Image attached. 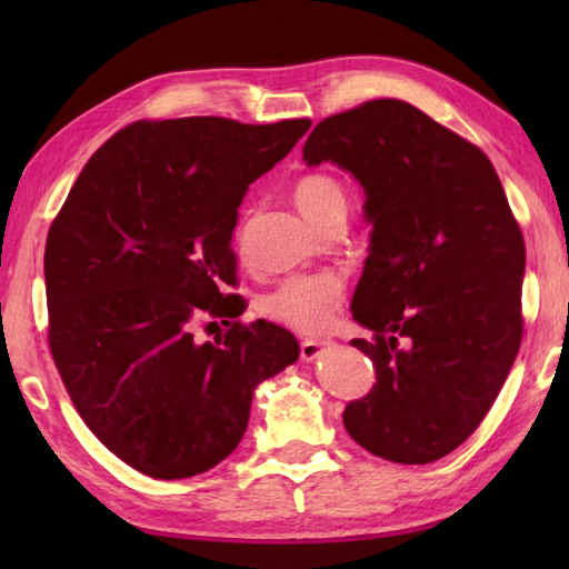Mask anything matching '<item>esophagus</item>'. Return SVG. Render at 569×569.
Wrapping results in <instances>:
<instances>
[{"label": "esophagus", "mask_w": 569, "mask_h": 569, "mask_svg": "<svg viewBox=\"0 0 569 569\" xmlns=\"http://www.w3.org/2000/svg\"><path fill=\"white\" fill-rule=\"evenodd\" d=\"M322 347H325V342H320V340H300V359H306V361L318 359L322 355Z\"/></svg>", "instance_id": "esophagus-1"}]
</instances>
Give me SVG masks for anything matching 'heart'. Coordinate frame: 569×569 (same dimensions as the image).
Segmentation results:
<instances>
[{
	"instance_id": "heart-1",
	"label": "heart",
	"mask_w": 569,
	"mask_h": 569,
	"mask_svg": "<svg viewBox=\"0 0 569 569\" xmlns=\"http://www.w3.org/2000/svg\"><path fill=\"white\" fill-rule=\"evenodd\" d=\"M293 198L308 220L325 224L332 214L345 212V188L325 173L303 176L293 186ZM234 244H241V227L234 232ZM347 293V278L337 271L300 273L271 288L261 296L259 312L273 322L288 325L300 332H320L335 320Z\"/></svg>"
}]
</instances>
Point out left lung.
<instances>
[{
    "label": "left lung",
    "instance_id": "1",
    "mask_svg": "<svg viewBox=\"0 0 569 569\" xmlns=\"http://www.w3.org/2000/svg\"><path fill=\"white\" fill-rule=\"evenodd\" d=\"M367 190L373 224L352 340L377 383L342 420L357 445L398 465L457 450L497 401L523 340L526 244L487 153L403 100L332 114L303 147Z\"/></svg>",
    "mask_w": 569,
    "mask_h": 569
}]
</instances>
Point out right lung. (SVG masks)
<instances>
[{
  "mask_svg": "<svg viewBox=\"0 0 569 569\" xmlns=\"http://www.w3.org/2000/svg\"><path fill=\"white\" fill-rule=\"evenodd\" d=\"M310 119H139L84 163L48 229V347L94 438L153 479H186L232 455L253 389L298 359L273 322L237 320L232 232L253 180ZM228 330L198 343L191 328ZM217 325V322H210Z\"/></svg>",
  "mask_w": 569,
  "mask_h": 569,
  "instance_id": "right-lung-1",
  "label": "right lung"
}]
</instances>
